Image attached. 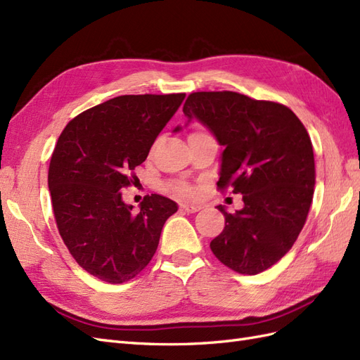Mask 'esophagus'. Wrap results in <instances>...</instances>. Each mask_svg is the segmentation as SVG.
Here are the masks:
<instances>
[{"label": "esophagus", "instance_id": "esophagus-1", "mask_svg": "<svg viewBox=\"0 0 360 360\" xmlns=\"http://www.w3.org/2000/svg\"><path fill=\"white\" fill-rule=\"evenodd\" d=\"M179 208L182 211H186V213H196V211H199L202 207L198 204H188V202H182Z\"/></svg>", "mask_w": 360, "mask_h": 360}]
</instances>
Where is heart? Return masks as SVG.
Returning <instances> with one entry per match:
<instances>
[{
    "label": "heart",
    "mask_w": 360,
    "mask_h": 360,
    "mask_svg": "<svg viewBox=\"0 0 360 360\" xmlns=\"http://www.w3.org/2000/svg\"><path fill=\"white\" fill-rule=\"evenodd\" d=\"M205 132H200V131H196L190 134V138L191 136H198V135H204ZM176 195H181V196H195V188H193L191 186H188V184H173V186L170 187Z\"/></svg>",
    "instance_id": "heart-1"
}]
</instances>
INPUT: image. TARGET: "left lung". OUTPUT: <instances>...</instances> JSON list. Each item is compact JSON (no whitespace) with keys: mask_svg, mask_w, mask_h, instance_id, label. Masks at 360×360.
<instances>
[{"mask_svg":"<svg viewBox=\"0 0 360 360\" xmlns=\"http://www.w3.org/2000/svg\"><path fill=\"white\" fill-rule=\"evenodd\" d=\"M182 110L186 126L196 118L224 146L217 187L243 195L234 214L217 207L225 228L211 251L238 274H260L289 252L306 224L315 187L306 127L284 105L233 91L193 92Z\"/></svg>","mask_w":360,"mask_h":360,"instance_id":"left-lung-1","label":"left lung"}]
</instances>
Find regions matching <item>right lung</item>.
<instances>
[{"mask_svg": "<svg viewBox=\"0 0 360 360\" xmlns=\"http://www.w3.org/2000/svg\"><path fill=\"white\" fill-rule=\"evenodd\" d=\"M184 98H110L72 118L54 147L49 188L59 234L80 268L101 281L120 284L140 274L165 220L178 211L176 202L160 195L146 196L135 211L122 190Z\"/></svg>", "mask_w": 360, "mask_h": 360, "instance_id": "right-lung-1", "label": "right lung"}]
</instances>
